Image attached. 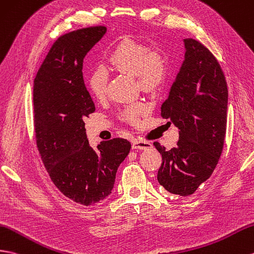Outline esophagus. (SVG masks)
<instances>
[{
	"label": "esophagus",
	"instance_id": "1",
	"mask_svg": "<svg viewBox=\"0 0 254 254\" xmlns=\"http://www.w3.org/2000/svg\"><path fill=\"white\" fill-rule=\"evenodd\" d=\"M152 145L149 141H145V140H138V139H134L132 141V148L133 149H141V150H147L151 148Z\"/></svg>",
	"mask_w": 254,
	"mask_h": 254
}]
</instances>
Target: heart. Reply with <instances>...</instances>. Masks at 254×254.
Instances as JSON below:
<instances>
[{
    "mask_svg": "<svg viewBox=\"0 0 254 254\" xmlns=\"http://www.w3.org/2000/svg\"><path fill=\"white\" fill-rule=\"evenodd\" d=\"M107 62L117 71L136 76L141 90L149 93L157 92L168 74V63L163 53L159 49H149L148 45L131 38L123 39L110 53ZM87 86L94 97L104 98L107 87V73L105 70H94L87 80ZM146 109L144 103H134L122 111V117L135 123Z\"/></svg>",
    "mask_w": 254,
    "mask_h": 254,
    "instance_id": "obj_1",
    "label": "heart"
}]
</instances>
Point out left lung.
<instances>
[{
    "label": "left lung",
    "mask_w": 254,
    "mask_h": 254,
    "mask_svg": "<svg viewBox=\"0 0 254 254\" xmlns=\"http://www.w3.org/2000/svg\"><path fill=\"white\" fill-rule=\"evenodd\" d=\"M183 61L161 116L179 127L172 149L154 143L162 156L159 184L171 193L188 197L207 181L219 162L226 133L228 91L225 76L212 53L187 38Z\"/></svg>",
    "instance_id": "obj_1"
}]
</instances>
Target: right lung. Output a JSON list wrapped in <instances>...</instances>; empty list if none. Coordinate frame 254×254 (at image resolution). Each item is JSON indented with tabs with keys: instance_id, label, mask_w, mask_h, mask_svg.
<instances>
[{
	"instance_id": "right-lung-1",
	"label": "right lung",
	"mask_w": 254,
	"mask_h": 254,
	"mask_svg": "<svg viewBox=\"0 0 254 254\" xmlns=\"http://www.w3.org/2000/svg\"><path fill=\"white\" fill-rule=\"evenodd\" d=\"M107 32L106 27L79 29L53 44L33 85L37 146L51 180L64 196L91 205L109 196L116 173L128 155L125 138L88 144L84 118L95 111L83 80V60Z\"/></svg>"
}]
</instances>
